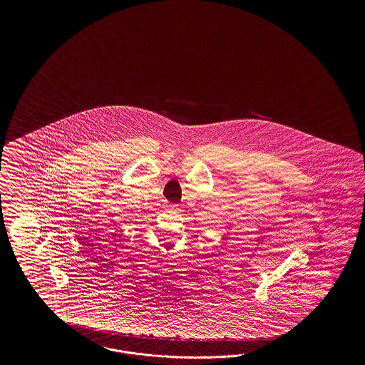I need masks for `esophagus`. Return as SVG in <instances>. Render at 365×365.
<instances>
[{"mask_svg":"<svg viewBox=\"0 0 365 365\" xmlns=\"http://www.w3.org/2000/svg\"><path fill=\"white\" fill-rule=\"evenodd\" d=\"M168 209L173 211L179 210V205H168Z\"/></svg>","mask_w":365,"mask_h":365,"instance_id":"obj_1","label":"esophagus"}]
</instances>
